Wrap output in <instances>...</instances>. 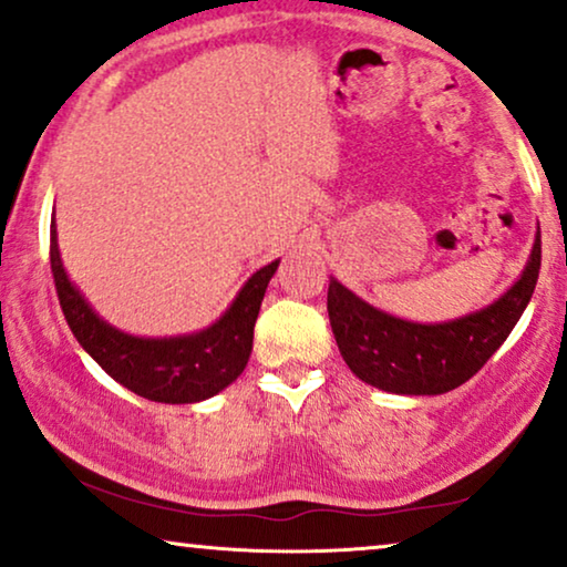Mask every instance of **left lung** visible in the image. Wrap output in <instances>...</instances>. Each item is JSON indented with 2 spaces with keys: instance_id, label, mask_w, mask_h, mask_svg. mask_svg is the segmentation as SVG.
Wrapping results in <instances>:
<instances>
[{
  "instance_id": "obj_1",
  "label": "left lung",
  "mask_w": 567,
  "mask_h": 567,
  "mask_svg": "<svg viewBox=\"0 0 567 567\" xmlns=\"http://www.w3.org/2000/svg\"><path fill=\"white\" fill-rule=\"evenodd\" d=\"M539 228L524 272L508 290L473 313L416 323L370 306L329 280V321L339 352L367 385L395 395H442L467 382L514 331L539 277Z\"/></svg>"
}]
</instances>
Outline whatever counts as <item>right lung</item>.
I'll use <instances>...</instances> for the list:
<instances>
[{
    "mask_svg": "<svg viewBox=\"0 0 567 567\" xmlns=\"http://www.w3.org/2000/svg\"><path fill=\"white\" fill-rule=\"evenodd\" d=\"M280 259L254 272L218 321L179 337H135L107 323L71 282L61 261L55 213L51 218V272L63 316L84 352L131 393L156 403H200L226 390L251 354L267 285Z\"/></svg>",
    "mask_w": 567,
    "mask_h": 567,
    "instance_id": "add662e5",
    "label": "right lung"
}]
</instances>
